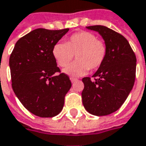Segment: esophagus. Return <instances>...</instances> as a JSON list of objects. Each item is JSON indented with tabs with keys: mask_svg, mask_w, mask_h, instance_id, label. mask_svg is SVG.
<instances>
[{
	"mask_svg": "<svg viewBox=\"0 0 146 146\" xmlns=\"http://www.w3.org/2000/svg\"><path fill=\"white\" fill-rule=\"evenodd\" d=\"M70 80H71L72 82H75L78 81V79H77V78H70Z\"/></svg>",
	"mask_w": 146,
	"mask_h": 146,
	"instance_id": "obj_1",
	"label": "esophagus"
}]
</instances>
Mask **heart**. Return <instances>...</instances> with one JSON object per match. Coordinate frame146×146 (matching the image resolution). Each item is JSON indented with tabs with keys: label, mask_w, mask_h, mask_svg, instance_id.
<instances>
[{
	"label": "heart",
	"mask_w": 146,
	"mask_h": 146,
	"mask_svg": "<svg viewBox=\"0 0 146 146\" xmlns=\"http://www.w3.org/2000/svg\"><path fill=\"white\" fill-rule=\"evenodd\" d=\"M107 45L89 32H79L69 37L67 43L58 42L52 49L53 56L58 66L65 67L76 54V60L63 72L71 77L82 76L90 70L98 68L107 56Z\"/></svg>",
	"instance_id": "1"
}]
</instances>
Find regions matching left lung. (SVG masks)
Returning <instances> with one entry per match:
<instances>
[{"label":"left lung","instance_id":"8db88e82","mask_svg":"<svg viewBox=\"0 0 146 146\" xmlns=\"http://www.w3.org/2000/svg\"><path fill=\"white\" fill-rule=\"evenodd\" d=\"M97 31L107 45L103 64L92 75L82 78V104L94 116H107L117 111L132 90L136 58L129 42L121 34L103 25L87 26Z\"/></svg>","mask_w":146,"mask_h":146}]
</instances>
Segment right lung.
I'll list each match as a JSON object with an SVG mask.
<instances>
[{
    "label": "right lung",
    "instance_id": "obj_1",
    "mask_svg": "<svg viewBox=\"0 0 146 146\" xmlns=\"http://www.w3.org/2000/svg\"><path fill=\"white\" fill-rule=\"evenodd\" d=\"M69 29H36L19 39L10 57L12 88L22 105L39 117L59 114L72 83L60 73L52 49Z\"/></svg>",
    "mask_w": 146,
    "mask_h": 146
}]
</instances>
